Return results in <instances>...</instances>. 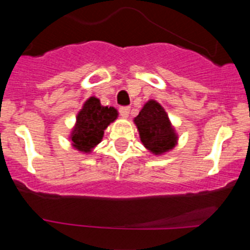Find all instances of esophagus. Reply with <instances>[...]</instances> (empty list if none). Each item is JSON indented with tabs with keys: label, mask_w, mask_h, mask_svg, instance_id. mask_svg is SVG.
Returning a JSON list of instances; mask_svg holds the SVG:
<instances>
[{
	"label": "esophagus",
	"mask_w": 250,
	"mask_h": 250,
	"mask_svg": "<svg viewBox=\"0 0 250 250\" xmlns=\"http://www.w3.org/2000/svg\"><path fill=\"white\" fill-rule=\"evenodd\" d=\"M130 112V107L129 106H122L120 107V113L122 117H128Z\"/></svg>",
	"instance_id": "esophagus-1"
}]
</instances>
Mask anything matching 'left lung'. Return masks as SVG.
Segmentation results:
<instances>
[{
  "label": "left lung",
  "instance_id": "obj_1",
  "mask_svg": "<svg viewBox=\"0 0 250 250\" xmlns=\"http://www.w3.org/2000/svg\"><path fill=\"white\" fill-rule=\"evenodd\" d=\"M140 140L155 155H162L176 145L178 135L165 109L155 100H148L134 118Z\"/></svg>",
  "mask_w": 250,
  "mask_h": 250
}]
</instances>
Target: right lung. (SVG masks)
<instances>
[{"mask_svg":"<svg viewBox=\"0 0 250 250\" xmlns=\"http://www.w3.org/2000/svg\"><path fill=\"white\" fill-rule=\"evenodd\" d=\"M117 115L115 107L103 106L98 98L90 97L76 117V125L70 137L72 146L82 152H90L102 141L104 130L117 118Z\"/></svg>","mask_w":250,"mask_h":250,"instance_id":"obj_1","label":"right lung"}]
</instances>
